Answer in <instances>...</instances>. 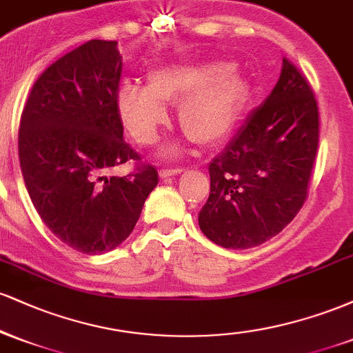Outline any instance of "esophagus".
Instances as JSON below:
<instances>
[{
  "label": "esophagus",
  "mask_w": 353,
  "mask_h": 353,
  "mask_svg": "<svg viewBox=\"0 0 353 353\" xmlns=\"http://www.w3.org/2000/svg\"><path fill=\"white\" fill-rule=\"evenodd\" d=\"M182 172V168H169V169H161L159 176L163 177H171V176H177V174Z\"/></svg>",
  "instance_id": "esophagus-1"
}]
</instances>
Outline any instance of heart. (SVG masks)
Masks as SVG:
<instances>
[{"label":"heart","instance_id":"obj_1","mask_svg":"<svg viewBox=\"0 0 353 353\" xmlns=\"http://www.w3.org/2000/svg\"><path fill=\"white\" fill-rule=\"evenodd\" d=\"M245 99V83L222 61L169 64L149 74L148 86L123 83L114 106L137 143L152 144L169 121L168 104H179V123L196 143L214 145L229 134ZM174 151V149H172Z\"/></svg>","mask_w":353,"mask_h":353}]
</instances>
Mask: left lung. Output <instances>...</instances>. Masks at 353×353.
Returning a JSON list of instances; mask_svg holds the SVG:
<instances>
[{
	"mask_svg": "<svg viewBox=\"0 0 353 353\" xmlns=\"http://www.w3.org/2000/svg\"><path fill=\"white\" fill-rule=\"evenodd\" d=\"M319 145V108L285 58L267 99L209 164L199 228L214 244L250 249L277 236L305 202Z\"/></svg>",
	"mask_w": 353,
	"mask_h": 353,
	"instance_id": "left-lung-1",
	"label": "left lung"
}]
</instances>
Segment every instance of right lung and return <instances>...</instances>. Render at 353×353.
I'll use <instances>...</instances> for the list:
<instances>
[{"mask_svg":"<svg viewBox=\"0 0 353 353\" xmlns=\"http://www.w3.org/2000/svg\"><path fill=\"white\" fill-rule=\"evenodd\" d=\"M123 56L117 41L91 39L39 76L23 109L18 152L24 184L48 229L78 252L116 249L134 229L159 177L123 139L114 94Z\"/></svg>","mask_w":353,"mask_h":353,"instance_id":"1","label":"right lung"}]
</instances>
